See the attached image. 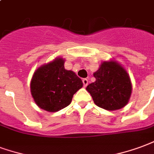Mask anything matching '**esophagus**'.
<instances>
[{
    "label": "esophagus",
    "instance_id": "34e87169",
    "mask_svg": "<svg viewBox=\"0 0 154 154\" xmlns=\"http://www.w3.org/2000/svg\"><path fill=\"white\" fill-rule=\"evenodd\" d=\"M83 84H84V87H86V86L88 85V79H83Z\"/></svg>",
    "mask_w": 154,
    "mask_h": 154
}]
</instances>
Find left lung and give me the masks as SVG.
Returning a JSON list of instances; mask_svg holds the SVG:
<instances>
[{"mask_svg":"<svg viewBox=\"0 0 154 154\" xmlns=\"http://www.w3.org/2000/svg\"><path fill=\"white\" fill-rule=\"evenodd\" d=\"M96 80L86 90L94 103L107 111H116L126 106L132 93V84L126 69L115 60L103 61L94 73Z\"/></svg>","mask_w":154,"mask_h":154,"instance_id":"obj_1","label":"left lung"}]
</instances>
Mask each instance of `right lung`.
Listing matches in <instances>:
<instances>
[{"instance_id":"add662e5","label":"right lung","mask_w":154,"mask_h":154,"mask_svg":"<svg viewBox=\"0 0 154 154\" xmlns=\"http://www.w3.org/2000/svg\"><path fill=\"white\" fill-rule=\"evenodd\" d=\"M65 60L58 57L36 69L30 82V91L37 106L56 112L70 104L83 82L72 70L64 66Z\"/></svg>"}]
</instances>
